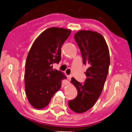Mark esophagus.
<instances>
[{
    "mask_svg": "<svg viewBox=\"0 0 132 132\" xmlns=\"http://www.w3.org/2000/svg\"><path fill=\"white\" fill-rule=\"evenodd\" d=\"M67 78L68 80H70L71 79V78H72V76H71V75H70V76H68Z\"/></svg>",
    "mask_w": 132,
    "mask_h": 132,
    "instance_id": "esophagus-1",
    "label": "esophagus"
}]
</instances>
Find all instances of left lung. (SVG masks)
Listing matches in <instances>:
<instances>
[{"instance_id":"8db88e82","label":"left lung","mask_w":132,"mask_h":132,"mask_svg":"<svg viewBox=\"0 0 132 132\" xmlns=\"http://www.w3.org/2000/svg\"><path fill=\"white\" fill-rule=\"evenodd\" d=\"M83 58L88 66L85 72L87 79L83 84L73 77L72 84L77 90V96L70 100L68 105L73 111L82 113L94 106L102 92L109 72L110 56L103 36L92 30H79L74 35Z\"/></svg>"}]
</instances>
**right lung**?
Instances as JSON below:
<instances>
[{"label": "right lung", "mask_w": 132, "mask_h": 132, "mask_svg": "<svg viewBox=\"0 0 132 132\" xmlns=\"http://www.w3.org/2000/svg\"><path fill=\"white\" fill-rule=\"evenodd\" d=\"M71 30L51 27L44 30L33 43L25 63L24 84L27 99L33 108H45L66 78L53 64L61 60V47Z\"/></svg>", "instance_id": "add662e5"}]
</instances>
